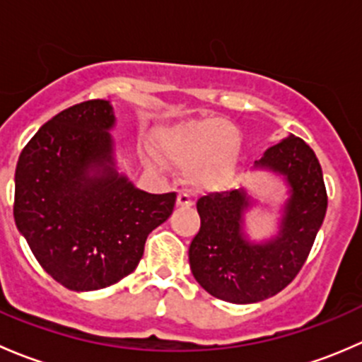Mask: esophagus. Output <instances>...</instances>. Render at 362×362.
Returning <instances> with one entry per match:
<instances>
[{
  "instance_id": "1",
  "label": "esophagus",
  "mask_w": 362,
  "mask_h": 362,
  "mask_svg": "<svg viewBox=\"0 0 362 362\" xmlns=\"http://www.w3.org/2000/svg\"><path fill=\"white\" fill-rule=\"evenodd\" d=\"M194 202L191 199V196L187 194V192H178L177 196V206L178 208H191Z\"/></svg>"
}]
</instances>
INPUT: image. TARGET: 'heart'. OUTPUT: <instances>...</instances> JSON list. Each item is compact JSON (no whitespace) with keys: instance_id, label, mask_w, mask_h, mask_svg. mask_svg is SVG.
I'll list each match as a JSON object with an SVG mask.
<instances>
[{"instance_id":"b5f03b06","label":"heart","mask_w":362,"mask_h":362,"mask_svg":"<svg viewBox=\"0 0 362 362\" xmlns=\"http://www.w3.org/2000/svg\"><path fill=\"white\" fill-rule=\"evenodd\" d=\"M160 154L187 170L192 187L224 191L236 182L242 166V140L224 119L185 120L158 133Z\"/></svg>"}]
</instances>
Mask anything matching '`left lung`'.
I'll return each instance as SVG.
<instances>
[{
  "label": "left lung",
  "instance_id": "obj_1",
  "mask_svg": "<svg viewBox=\"0 0 362 362\" xmlns=\"http://www.w3.org/2000/svg\"><path fill=\"white\" fill-rule=\"evenodd\" d=\"M254 170L279 175L289 189L276 235L264 242L247 236L245 214L255 199L242 187L198 199L202 228L189 247V264L199 286L236 305L268 299L293 282L327 208L322 168L301 138L289 134L266 148Z\"/></svg>",
  "mask_w": 362,
  "mask_h": 362
}]
</instances>
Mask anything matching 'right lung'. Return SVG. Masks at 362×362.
I'll return each instance as SVG.
<instances>
[{"label": "right lung", "instance_id": "add662e5", "mask_svg": "<svg viewBox=\"0 0 362 362\" xmlns=\"http://www.w3.org/2000/svg\"><path fill=\"white\" fill-rule=\"evenodd\" d=\"M110 101L73 105L21 152L13 218L36 261L66 289L98 291L134 272L177 194H148L113 158Z\"/></svg>", "mask_w": 362, "mask_h": 362}]
</instances>
